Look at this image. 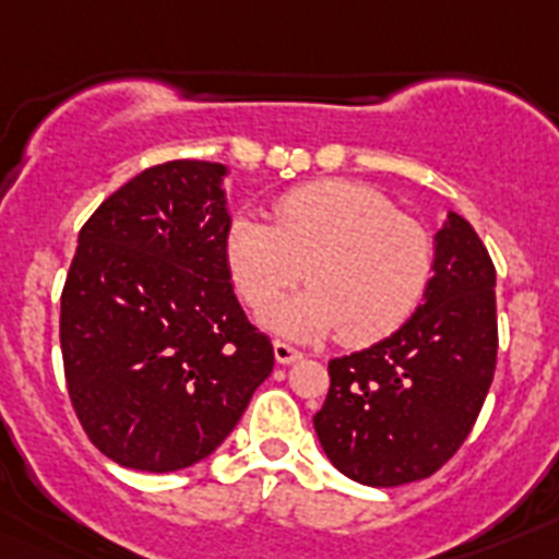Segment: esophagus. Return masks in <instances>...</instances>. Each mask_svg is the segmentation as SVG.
Segmentation results:
<instances>
[{"mask_svg":"<svg viewBox=\"0 0 559 559\" xmlns=\"http://www.w3.org/2000/svg\"><path fill=\"white\" fill-rule=\"evenodd\" d=\"M274 358H276V364L288 367V364H296V360L302 358V353L290 347V344H285V341H274Z\"/></svg>","mask_w":559,"mask_h":559,"instance_id":"1","label":"esophagus"}]
</instances>
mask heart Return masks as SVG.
Masks as SVG:
<instances>
[{
    "mask_svg": "<svg viewBox=\"0 0 559 559\" xmlns=\"http://www.w3.org/2000/svg\"><path fill=\"white\" fill-rule=\"evenodd\" d=\"M224 260L254 310L298 282L306 265L309 288L260 316L274 333L319 341L341 330L349 344H367L417 310L433 271V243L372 187L324 179L285 192L274 224L235 215Z\"/></svg>",
    "mask_w": 559,
    "mask_h": 559,
    "instance_id": "1",
    "label": "heart"
}]
</instances>
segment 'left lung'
I'll return each instance as SVG.
<instances>
[{
  "label": "left lung",
  "instance_id": "obj_1",
  "mask_svg": "<svg viewBox=\"0 0 559 559\" xmlns=\"http://www.w3.org/2000/svg\"><path fill=\"white\" fill-rule=\"evenodd\" d=\"M431 274L403 328L330 360L316 437L335 471L367 487L437 473L467 439L496 374V269L453 210L433 231Z\"/></svg>",
  "mask_w": 559,
  "mask_h": 559
}]
</instances>
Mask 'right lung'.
I'll return each instance as SVG.
<instances>
[{"label": "right lung", "mask_w": 559, "mask_h": 559, "mask_svg": "<svg viewBox=\"0 0 559 559\" xmlns=\"http://www.w3.org/2000/svg\"><path fill=\"white\" fill-rule=\"evenodd\" d=\"M226 176L192 159L142 170L78 235L61 296L63 372L88 439L122 467L199 464L274 369L224 260Z\"/></svg>", "instance_id": "obj_1"}]
</instances>
